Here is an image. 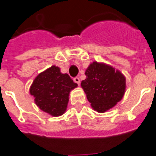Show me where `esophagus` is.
<instances>
[{"label":"esophagus","instance_id":"esophagus-1","mask_svg":"<svg viewBox=\"0 0 156 156\" xmlns=\"http://www.w3.org/2000/svg\"><path fill=\"white\" fill-rule=\"evenodd\" d=\"M74 82L79 86V84H80V78H78V77H76V78H74Z\"/></svg>","mask_w":156,"mask_h":156}]
</instances>
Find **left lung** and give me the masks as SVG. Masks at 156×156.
I'll return each mask as SVG.
<instances>
[{
  "label": "left lung",
  "instance_id": "1",
  "mask_svg": "<svg viewBox=\"0 0 156 156\" xmlns=\"http://www.w3.org/2000/svg\"><path fill=\"white\" fill-rule=\"evenodd\" d=\"M86 78L81 86L91 106L98 112H105L122 99L126 79L121 72L105 63L94 62L86 70Z\"/></svg>",
  "mask_w": 156,
  "mask_h": 156
}]
</instances>
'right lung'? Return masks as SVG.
<instances>
[{
	"label": "right lung",
	"mask_w": 156,
	"mask_h": 156,
	"mask_svg": "<svg viewBox=\"0 0 156 156\" xmlns=\"http://www.w3.org/2000/svg\"><path fill=\"white\" fill-rule=\"evenodd\" d=\"M78 86L67 74H62L59 67L52 66L34 79L30 94L39 108L53 116L66 112L69 94Z\"/></svg>",
	"instance_id": "obj_1"
}]
</instances>
